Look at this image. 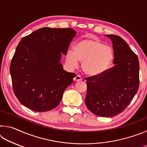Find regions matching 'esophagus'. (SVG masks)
Masks as SVG:
<instances>
[{"instance_id":"34e87169","label":"esophagus","mask_w":147,"mask_h":147,"mask_svg":"<svg viewBox=\"0 0 147 147\" xmlns=\"http://www.w3.org/2000/svg\"><path fill=\"white\" fill-rule=\"evenodd\" d=\"M82 80V78L81 76L78 75H78H76V76L74 78V81H75V82L81 81Z\"/></svg>"}]
</instances>
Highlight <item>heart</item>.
Returning a JSON list of instances; mask_svg holds the SVG:
<instances>
[{"label":"heart","instance_id":"heart-1","mask_svg":"<svg viewBox=\"0 0 147 147\" xmlns=\"http://www.w3.org/2000/svg\"><path fill=\"white\" fill-rule=\"evenodd\" d=\"M113 49L104 45L98 39H84L74 47V52L69 50L66 61L73 67H76L78 61L82 63L84 73L89 76H98L110 68L113 63Z\"/></svg>","mask_w":147,"mask_h":147}]
</instances>
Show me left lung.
<instances>
[{
    "label": "left lung",
    "instance_id": "obj_1",
    "mask_svg": "<svg viewBox=\"0 0 147 147\" xmlns=\"http://www.w3.org/2000/svg\"><path fill=\"white\" fill-rule=\"evenodd\" d=\"M112 41L113 67L87 80V108L94 115L111 117L124 111L138 91L139 63L127 43L115 35H106Z\"/></svg>",
    "mask_w": 147,
    "mask_h": 147
}]
</instances>
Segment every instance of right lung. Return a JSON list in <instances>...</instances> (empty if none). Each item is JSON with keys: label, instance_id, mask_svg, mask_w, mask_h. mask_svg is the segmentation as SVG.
Here are the masks:
<instances>
[{"label": "right lung", "instance_id": "1", "mask_svg": "<svg viewBox=\"0 0 147 147\" xmlns=\"http://www.w3.org/2000/svg\"><path fill=\"white\" fill-rule=\"evenodd\" d=\"M76 34L71 28L45 27L21 39L9 71L13 92L23 105L39 112L59 105L76 76L59 63Z\"/></svg>", "mask_w": 147, "mask_h": 147}]
</instances>
